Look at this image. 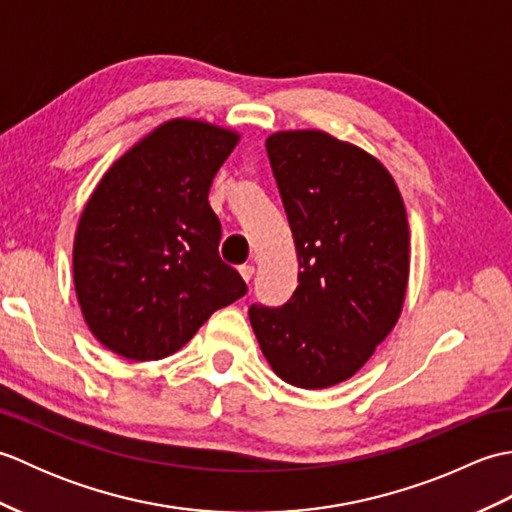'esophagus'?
I'll return each mask as SVG.
<instances>
[{
  "label": "esophagus",
  "mask_w": 512,
  "mask_h": 512,
  "mask_svg": "<svg viewBox=\"0 0 512 512\" xmlns=\"http://www.w3.org/2000/svg\"><path fill=\"white\" fill-rule=\"evenodd\" d=\"M239 275L244 277V281H250L255 275V266L253 264H242V266H239Z\"/></svg>",
  "instance_id": "esophagus-1"
}]
</instances>
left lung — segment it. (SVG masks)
<instances>
[{"label":"left lung","instance_id":"obj_1","mask_svg":"<svg viewBox=\"0 0 512 512\" xmlns=\"http://www.w3.org/2000/svg\"><path fill=\"white\" fill-rule=\"evenodd\" d=\"M266 151L295 237L299 286L248 310L275 374L303 389L352 378L394 328L409 279V224L391 173L319 129L277 132Z\"/></svg>","mask_w":512,"mask_h":512}]
</instances>
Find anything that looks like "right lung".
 <instances>
[{"instance_id":"right-lung-1","label":"right lung","mask_w":512,"mask_h":512,"mask_svg":"<svg viewBox=\"0 0 512 512\" xmlns=\"http://www.w3.org/2000/svg\"><path fill=\"white\" fill-rule=\"evenodd\" d=\"M237 140L231 129L173 118L118 158L90 195L72 270L85 323L107 350L158 361L246 295L217 253L222 226L209 204Z\"/></svg>"}]
</instances>
